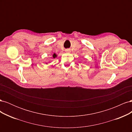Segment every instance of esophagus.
I'll list each match as a JSON object with an SVG mask.
<instances>
[{"mask_svg": "<svg viewBox=\"0 0 132 132\" xmlns=\"http://www.w3.org/2000/svg\"><path fill=\"white\" fill-rule=\"evenodd\" d=\"M66 52H70V49H67L65 50Z\"/></svg>", "mask_w": 132, "mask_h": 132, "instance_id": "34e87169", "label": "esophagus"}]
</instances>
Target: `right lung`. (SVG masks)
I'll list each match as a JSON object with an SVG mask.
<instances>
[{"instance_id":"add662e5","label":"right lung","mask_w":132,"mask_h":132,"mask_svg":"<svg viewBox=\"0 0 132 132\" xmlns=\"http://www.w3.org/2000/svg\"><path fill=\"white\" fill-rule=\"evenodd\" d=\"M57 55L55 54V53H54L53 54V55H52V57H53V58H55V57H57Z\"/></svg>"}]
</instances>
